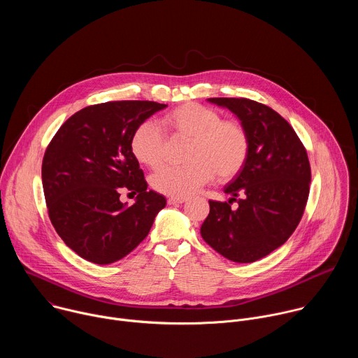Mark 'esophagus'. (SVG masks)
<instances>
[{
    "label": "esophagus",
    "instance_id": "obj_1",
    "mask_svg": "<svg viewBox=\"0 0 358 358\" xmlns=\"http://www.w3.org/2000/svg\"><path fill=\"white\" fill-rule=\"evenodd\" d=\"M167 202L170 203V206H178V203L187 202V198H176V196H171V198L167 199Z\"/></svg>",
    "mask_w": 358,
    "mask_h": 358
}]
</instances>
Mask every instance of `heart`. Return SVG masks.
Masks as SVG:
<instances>
[{"instance_id":"heart-1","label":"heart","mask_w":358,"mask_h":358,"mask_svg":"<svg viewBox=\"0 0 358 358\" xmlns=\"http://www.w3.org/2000/svg\"><path fill=\"white\" fill-rule=\"evenodd\" d=\"M188 141L184 167H164L150 182L157 192L182 198L194 194L217 176L225 182L236 177L248 162L250 140L236 120H222L220 112L198 103H184L167 113L157 124L144 122L130 138L133 157L148 169H159L167 159L169 141Z\"/></svg>"}]
</instances>
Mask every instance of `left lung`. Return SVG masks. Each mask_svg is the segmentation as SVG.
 Wrapping results in <instances>:
<instances>
[{
	"label": "left lung",
	"mask_w": 358,
	"mask_h": 358,
	"mask_svg": "<svg viewBox=\"0 0 358 358\" xmlns=\"http://www.w3.org/2000/svg\"><path fill=\"white\" fill-rule=\"evenodd\" d=\"M208 101L239 119L250 150L241 173L224 187L228 202L210 201L201 236L227 259L250 264L282 246L299 225L312 180L308 152L292 126L266 105L243 97Z\"/></svg>",
	"instance_id": "8db88e82"
}]
</instances>
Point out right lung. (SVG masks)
I'll use <instances>...</instances> for the list:
<instances>
[{"label": "right lung", "instance_id": "add662e5", "mask_svg": "<svg viewBox=\"0 0 358 358\" xmlns=\"http://www.w3.org/2000/svg\"><path fill=\"white\" fill-rule=\"evenodd\" d=\"M167 105L120 100L87 106L71 116L49 143L42 185L49 220L80 258L109 265L130 253L150 232L166 198L147 189L130 151L137 126ZM137 193L127 208L120 192Z\"/></svg>", "mask_w": 358, "mask_h": 358}]
</instances>
